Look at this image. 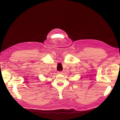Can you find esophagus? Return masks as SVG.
Here are the masks:
<instances>
[{"label":"esophagus","instance_id":"esophagus-1","mask_svg":"<svg viewBox=\"0 0 120 120\" xmlns=\"http://www.w3.org/2000/svg\"><path fill=\"white\" fill-rule=\"evenodd\" d=\"M58 74H63V72H62V71H60V72H58Z\"/></svg>","mask_w":120,"mask_h":120}]
</instances>
